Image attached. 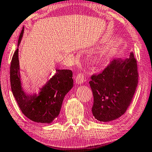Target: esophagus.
<instances>
[{"mask_svg": "<svg viewBox=\"0 0 152 152\" xmlns=\"http://www.w3.org/2000/svg\"><path fill=\"white\" fill-rule=\"evenodd\" d=\"M84 81H85L84 75L83 73H79L77 75V76L76 77V79H75L76 83L78 85H81L83 83Z\"/></svg>", "mask_w": 152, "mask_h": 152, "instance_id": "34e87169", "label": "esophagus"}]
</instances>
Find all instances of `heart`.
<instances>
[{
    "mask_svg": "<svg viewBox=\"0 0 152 152\" xmlns=\"http://www.w3.org/2000/svg\"><path fill=\"white\" fill-rule=\"evenodd\" d=\"M108 48L107 47H102L92 56L91 63L94 65H99L103 61L107 53Z\"/></svg>",
    "mask_w": 152,
    "mask_h": 152,
    "instance_id": "heart-1",
    "label": "heart"
}]
</instances>
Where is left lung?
I'll return each instance as SVG.
<instances>
[{
    "mask_svg": "<svg viewBox=\"0 0 152 152\" xmlns=\"http://www.w3.org/2000/svg\"><path fill=\"white\" fill-rule=\"evenodd\" d=\"M138 73L133 52L126 59H115L89 85L94 95L92 113L97 120L111 121L120 118L132 102L137 86Z\"/></svg>",
    "mask_w": 152,
    "mask_h": 152,
    "instance_id": "8db88e82",
    "label": "left lung"
}]
</instances>
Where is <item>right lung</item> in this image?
I'll use <instances>...</instances> for the list:
<instances>
[{"instance_id": "add662e5", "label": "right lung", "mask_w": 152, "mask_h": 152, "mask_svg": "<svg viewBox=\"0 0 152 152\" xmlns=\"http://www.w3.org/2000/svg\"><path fill=\"white\" fill-rule=\"evenodd\" d=\"M24 34H20L18 47ZM18 59V48L12 56L10 69L12 94L26 118L37 123L50 124L59 115L65 95L73 86V73L68 69H57L56 73L38 93H26L23 86Z\"/></svg>"}]
</instances>
